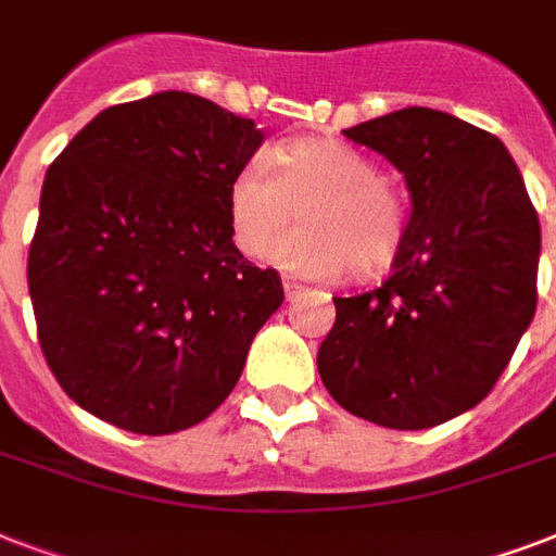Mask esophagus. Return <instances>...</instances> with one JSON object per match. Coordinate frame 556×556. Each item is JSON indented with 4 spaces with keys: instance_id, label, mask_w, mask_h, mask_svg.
Masks as SVG:
<instances>
[{
    "instance_id": "esophagus-1",
    "label": "esophagus",
    "mask_w": 556,
    "mask_h": 556,
    "mask_svg": "<svg viewBox=\"0 0 556 556\" xmlns=\"http://www.w3.org/2000/svg\"><path fill=\"white\" fill-rule=\"evenodd\" d=\"M282 288H286V296H288V300H291V303H294L296 296H300L305 291V288L300 286V282H286V286H282Z\"/></svg>"
}]
</instances>
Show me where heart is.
Listing matches in <instances>:
<instances>
[{"mask_svg": "<svg viewBox=\"0 0 556 556\" xmlns=\"http://www.w3.org/2000/svg\"><path fill=\"white\" fill-rule=\"evenodd\" d=\"M304 225L274 249L279 268L308 279L375 277L404 248V195L366 152L331 138L279 143L265 164L248 161L227 185L230 239L248 260L268 256L293 220Z\"/></svg>", "mask_w": 556, "mask_h": 556, "instance_id": "heart-1", "label": "heart"}]
</instances>
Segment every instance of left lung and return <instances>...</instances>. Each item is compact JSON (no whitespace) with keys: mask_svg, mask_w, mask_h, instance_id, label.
<instances>
[{"mask_svg":"<svg viewBox=\"0 0 556 556\" xmlns=\"http://www.w3.org/2000/svg\"><path fill=\"white\" fill-rule=\"evenodd\" d=\"M346 138L380 152L413 199L392 277L338 296L317 369L346 413L427 430L473 409L536 312L540 218L496 135L409 106Z\"/></svg>","mask_w":556,"mask_h":556,"instance_id":"left-lung-1","label":"left lung"}]
</instances>
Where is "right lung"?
Wrapping results in <instances>:
<instances>
[{"instance_id": "1", "label": "right lung", "mask_w": 556, "mask_h": 556, "mask_svg": "<svg viewBox=\"0 0 556 556\" xmlns=\"http://www.w3.org/2000/svg\"><path fill=\"white\" fill-rule=\"evenodd\" d=\"M262 129L190 91L103 109L48 167L28 291L48 369L121 430L204 421L242 375L282 279L239 253L227 185Z\"/></svg>"}]
</instances>
